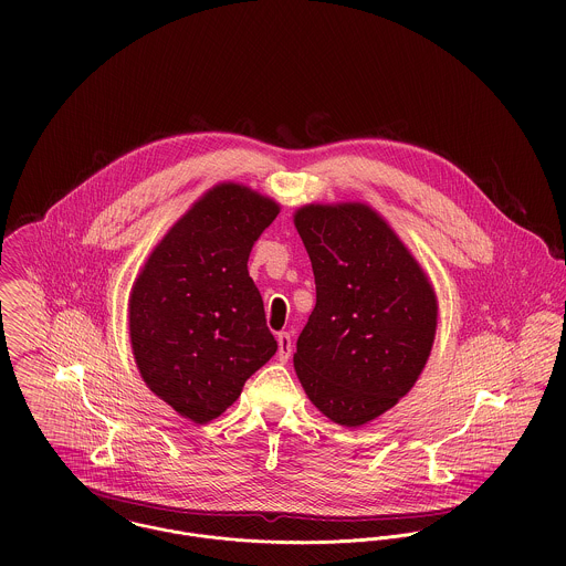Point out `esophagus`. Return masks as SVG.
<instances>
[{"instance_id":"obj_1","label":"esophagus","mask_w":566,"mask_h":566,"mask_svg":"<svg viewBox=\"0 0 566 566\" xmlns=\"http://www.w3.org/2000/svg\"><path fill=\"white\" fill-rule=\"evenodd\" d=\"M276 342H279V359L281 361H287L290 359V355H292V335L287 333V331H281L279 335H276Z\"/></svg>"}]
</instances>
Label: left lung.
Here are the masks:
<instances>
[{
    "instance_id": "obj_1",
    "label": "left lung",
    "mask_w": 566,
    "mask_h": 566,
    "mask_svg": "<svg viewBox=\"0 0 566 566\" xmlns=\"http://www.w3.org/2000/svg\"><path fill=\"white\" fill-rule=\"evenodd\" d=\"M294 224L316 279V307L298 335L294 368L324 416L359 427L395 407L422 373L436 296L370 207L310 205Z\"/></svg>"
}]
</instances>
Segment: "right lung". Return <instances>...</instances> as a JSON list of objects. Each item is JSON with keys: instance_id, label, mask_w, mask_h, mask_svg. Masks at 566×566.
<instances>
[{"instance_id": "add662e5", "label": "right lung", "mask_w": 566, "mask_h": 566, "mask_svg": "<svg viewBox=\"0 0 566 566\" xmlns=\"http://www.w3.org/2000/svg\"><path fill=\"white\" fill-rule=\"evenodd\" d=\"M279 205L224 182L200 198L163 238L135 281L128 318L148 388L202 424L242 395L274 353L248 256Z\"/></svg>"}]
</instances>
